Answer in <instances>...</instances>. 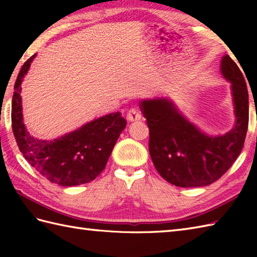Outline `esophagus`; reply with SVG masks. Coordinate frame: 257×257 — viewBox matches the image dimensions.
I'll return each instance as SVG.
<instances>
[{"mask_svg": "<svg viewBox=\"0 0 257 257\" xmlns=\"http://www.w3.org/2000/svg\"><path fill=\"white\" fill-rule=\"evenodd\" d=\"M127 119L129 121H138V120L141 119V112L138 110V109L133 108L127 112Z\"/></svg>", "mask_w": 257, "mask_h": 257, "instance_id": "obj_1", "label": "esophagus"}]
</instances>
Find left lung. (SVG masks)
<instances>
[{"label":"left lung","mask_w":257,"mask_h":257,"mask_svg":"<svg viewBox=\"0 0 257 257\" xmlns=\"http://www.w3.org/2000/svg\"><path fill=\"white\" fill-rule=\"evenodd\" d=\"M220 72L231 84L234 124L224 135H210L180 111L168 97L143 99L139 107L149 127V152L160 176L173 185L198 188L215 182L236 160L248 125V92L235 62L224 55Z\"/></svg>","instance_id":"8db88e82"}]
</instances>
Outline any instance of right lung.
I'll list each match as a JSON object with an SVG mask.
<instances>
[{
  "label": "right lung",
  "mask_w": 257,
  "mask_h": 257,
  "mask_svg": "<svg viewBox=\"0 0 257 257\" xmlns=\"http://www.w3.org/2000/svg\"><path fill=\"white\" fill-rule=\"evenodd\" d=\"M36 55L22 66L14 85L12 129L26 161L51 182L63 187L88 183L105 169L125 119L120 112L105 114L53 140L38 139L27 130L22 109V81Z\"/></svg>",
  "instance_id": "obj_1"
}]
</instances>
